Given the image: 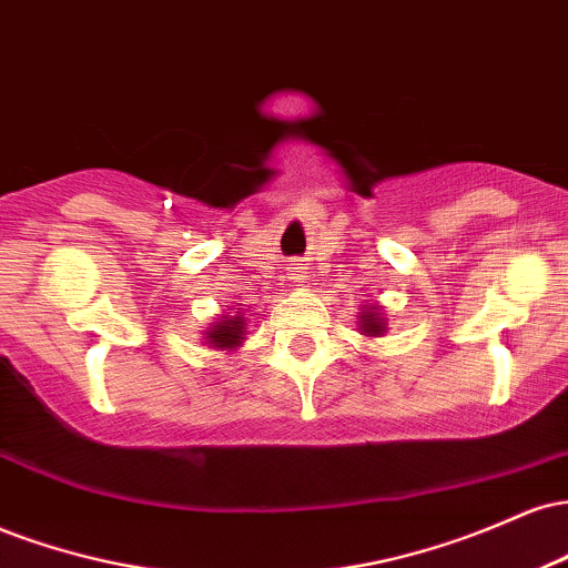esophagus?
Returning a JSON list of instances; mask_svg holds the SVG:
<instances>
[{
    "instance_id": "obj_1",
    "label": "esophagus",
    "mask_w": 568,
    "mask_h": 568,
    "mask_svg": "<svg viewBox=\"0 0 568 568\" xmlns=\"http://www.w3.org/2000/svg\"><path fill=\"white\" fill-rule=\"evenodd\" d=\"M291 270H293V275H296V280H304V277H306V266H304V264L291 266Z\"/></svg>"
}]
</instances>
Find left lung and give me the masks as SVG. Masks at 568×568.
<instances>
[{
	"instance_id": "1",
	"label": "left lung",
	"mask_w": 568,
	"mask_h": 568,
	"mask_svg": "<svg viewBox=\"0 0 568 568\" xmlns=\"http://www.w3.org/2000/svg\"><path fill=\"white\" fill-rule=\"evenodd\" d=\"M363 334H368V336H379V334H384V323H382V317L376 315L374 312V306H368V312H363Z\"/></svg>"
}]
</instances>
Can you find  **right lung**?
I'll return each instance as SVG.
<instances>
[{
	"mask_svg": "<svg viewBox=\"0 0 568 568\" xmlns=\"http://www.w3.org/2000/svg\"><path fill=\"white\" fill-rule=\"evenodd\" d=\"M243 317H234V321H224L213 325L207 331V344H213L216 349H232L243 342Z\"/></svg>",
	"mask_w": 568,
	"mask_h": 568,
	"instance_id": "obj_1",
	"label": "right lung"
}]
</instances>
